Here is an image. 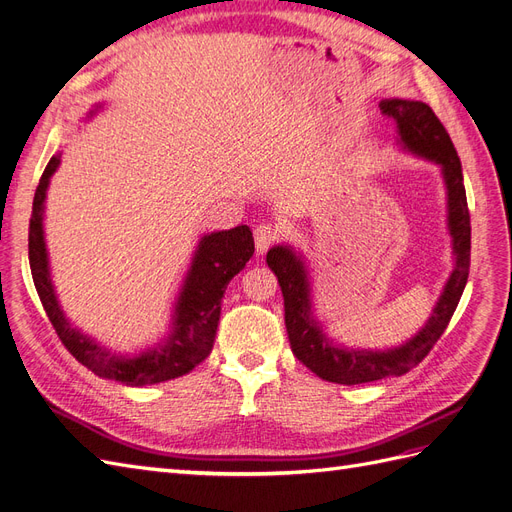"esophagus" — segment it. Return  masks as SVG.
I'll use <instances>...</instances> for the list:
<instances>
[{"instance_id": "obj_1", "label": "esophagus", "mask_w": 512, "mask_h": 512, "mask_svg": "<svg viewBox=\"0 0 512 512\" xmlns=\"http://www.w3.org/2000/svg\"><path fill=\"white\" fill-rule=\"evenodd\" d=\"M277 239H280V230H277L275 226H271V224H258L256 226L254 241H256V250L260 254L267 252Z\"/></svg>"}]
</instances>
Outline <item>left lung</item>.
<instances>
[{"mask_svg":"<svg viewBox=\"0 0 512 512\" xmlns=\"http://www.w3.org/2000/svg\"><path fill=\"white\" fill-rule=\"evenodd\" d=\"M380 111L395 121L399 141L408 151L442 166V177L448 190V230L453 237L455 269L433 307L431 318L410 342L384 352L346 350L335 346L314 318L312 301H309V277L303 260L286 245L271 247L267 265L277 275L284 294V318L290 348L318 378L335 384H365L408 374L425 359L446 331L470 273V211L461 162L451 136L425 102L399 98L382 100Z\"/></svg>","mask_w":512,"mask_h":512,"instance_id":"8db88e82","label":"left lung"}]
</instances>
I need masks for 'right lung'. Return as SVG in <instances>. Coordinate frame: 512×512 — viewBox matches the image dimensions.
<instances>
[{"instance_id":"obj_1","label":"right lung","mask_w":512,"mask_h":512,"mask_svg":"<svg viewBox=\"0 0 512 512\" xmlns=\"http://www.w3.org/2000/svg\"><path fill=\"white\" fill-rule=\"evenodd\" d=\"M61 156L51 158L34 196L32 220H29V267L46 316H49L61 344L76 361L94 371L100 378L121 382L126 386H145L173 380L188 374L203 363L215 342L222 297L228 282L235 277L254 254V237L250 226H237L205 235L198 243L192 267L185 275L175 305L173 331L166 342L134 356H119L102 348L94 339L74 329L57 303L46 256L42 211L46 188L57 170Z\"/></svg>"}]
</instances>
